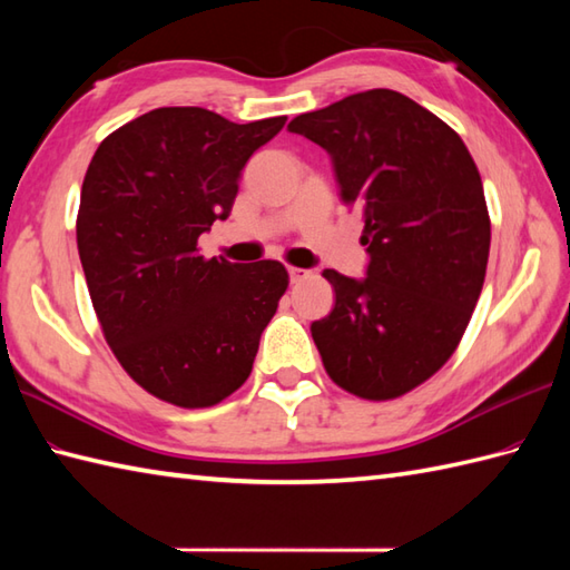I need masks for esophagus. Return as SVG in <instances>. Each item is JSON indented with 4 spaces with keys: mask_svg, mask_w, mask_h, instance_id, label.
Returning a JSON list of instances; mask_svg holds the SVG:
<instances>
[{
    "mask_svg": "<svg viewBox=\"0 0 570 570\" xmlns=\"http://www.w3.org/2000/svg\"><path fill=\"white\" fill-rule=\"evenodd\" d=\"M306 276H308V272H306V269H298V266H288V278H292V284L304 282Z\"/></svg>",
    "mask_w": 570,
    "mask_h": 570,
    "instance_id": "obj_1",
    "label": "esophagus"
}]
</instances>
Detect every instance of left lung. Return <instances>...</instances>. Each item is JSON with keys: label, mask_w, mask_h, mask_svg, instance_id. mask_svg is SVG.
<instances>
[{"label": "left lung", "mask_w": 570, "mask_h": 570, "mask_svg": "<svg viewBox=\"0 0 570 570\" xmlns=\"http://www.w3.org/2000/svg\"><path fill=\"white\" fill-rule=\"evenodd\" d=\"M288 129L331 154L341 196L365 220L367 276L325 269L335 292L311 325L323 367L345 392L396 399L439 372L485 284L490 215L458 131L402 92L347 95Z\"/></svg>", "instance_id": "8db88e82"}]
</instances>
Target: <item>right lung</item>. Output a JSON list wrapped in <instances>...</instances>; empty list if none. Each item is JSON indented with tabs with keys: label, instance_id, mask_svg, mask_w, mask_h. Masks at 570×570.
Wrapping results in <instances>:
<instances>
[{
	"label": "right lung",
	"instance_id": "1",
	"mask_svg": "<svg viewBox=\"0 0 570 570\" xmlns=\"http://www.w3.org/2000/svg\"><path fill=\"white\" fill-rule=\"evenodd\" d=\"M284 125L159 107L105 137L88 166L76 233L92 308L119 365L161 402L215 406L249 377L288 274L274 259H205L198 237Z\"/></svg>",
	"mask_w": 570,
	"mask_h": 570
}]
</instances>
